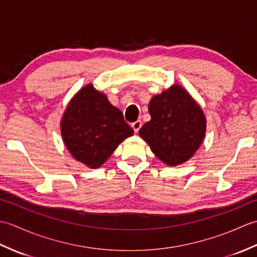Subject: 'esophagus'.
<instances>
[{
    "label": "esophagus",
    "instance_id": "esophagus-1",
    "mask_svg": "<svg viewBox=\"0 0 257 257\" xmlns=\"http://www.w3.org/2000/svg\"><path fill=\"white\" fill-rule=\"evenodd\" d=\"M141 125H143V122H141V120H137V121H135L132 123V127L135 130V133H138L139 129L141 128Z\"/></svg>",
    "mask_w": 257,
    "mask_h": 257
}]
</instances>
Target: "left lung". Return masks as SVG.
Returning a JSON list of instances; mask_svg holds the SVG:
<instances>
[{
	"label": "left lung",
	"instance_id": "1",
	"mask_svg": "<svg viewBox=\"0 0 257 257\" xmlns=\"http://www.w3.org/2000/svg\"><path fill=\"white\" fill-rule=\"evenodd\" d=\"M150 121L139 130L157 158L168 166L188 161L200 148L206 120L201 107L180 85H173L149 102Z\"/></svg>",
	"mask_w": 257,
	"mask_h": 257
}]
</instances>
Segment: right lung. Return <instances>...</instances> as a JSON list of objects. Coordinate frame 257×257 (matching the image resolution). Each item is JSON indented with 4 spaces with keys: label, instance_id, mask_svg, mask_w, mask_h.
<instances>
[{
    "label": "right lung",
    "instance_id": "add662e5",
    "mask_svg": "<svg viewBox=\"0 0 257 257\" xmlns=\"http://www.w3.org/2000/svg\"><path fill=\"white\" fill-rule=\"evenodd\" d=\"M61 132L74 159L91 169L101 167L119 144L134 135L122 112L91 84L83 87L68 103Z\"/></svg>",
    "mask_w": 257,
    "mask_h": 257
}]
</instances>
